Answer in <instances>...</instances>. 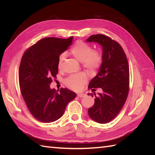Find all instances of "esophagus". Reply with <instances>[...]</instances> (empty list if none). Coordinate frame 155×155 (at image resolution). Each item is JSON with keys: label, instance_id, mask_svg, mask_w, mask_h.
<instances>
[{"label": "esophagus", "instance_id": "esophagus-1", "mask_svg": "<svg viewBox=\"0 0 155 155\" xmlns=\"http://www.w3.org/2000/svg\"><path fill=\"white\" fill-rule=\"evenodd\" d=\"M85 96H86V94H85L84 93H79V94H78V97H80V98L84 97Z\"/></svg>", "mask_w": 155, "mask_h": 155}]
</instances>
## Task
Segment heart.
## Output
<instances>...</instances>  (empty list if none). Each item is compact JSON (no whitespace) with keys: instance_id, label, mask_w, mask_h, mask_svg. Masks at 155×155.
<instances>
[{"instance_id":"heart-1","label":"heart","mask_w":155,"mask_h":155,"mask_svg":"<svg viewBox=\"0 0 155 155\" xmlns=\"http://www.w3.org/2000/svg\"><path fill=\"white\" fill-rule=\"evenodd\" d=\"M71 54L82 62L83 67L90 72H96L103 62V55L97 50H93L91 46L83 41H77L71 49ZM67 57L65 52H62L58 57L57 66L61 68ZM87 76L84 72H78L70 75L64 80V83L72 90L79 91L87 81Z\"/></svg>"}]
</instances>
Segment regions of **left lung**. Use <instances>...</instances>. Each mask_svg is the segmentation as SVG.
<instances>
[{"label":"left lung","instance_id":"8db88e82","mask_svg":"<svg viewBox=\"0 0 155 155\" xmlns=\"http://www.w3.org/2000/svg\"><path fill=\"white\" fill-rule=\"evenodd\" d=\"M87 42H98L103 47V62L88 89L101 88L103 93H88L95 97L94 104L88 110L89 117L97 123L105 124L120 113L129 91V67L127 56L120 44L103 35H93Z\"/></svg>","mask_w":155,"mask_h":155}]
</instances>
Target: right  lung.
Listing matches in <instances>:
<instances>
[{"label":"right lung","instance_id":"right-lung-1","mask_svg":"<svg viewBox=\"0 0 155 155\" xmlns=\"http://www.w3.org/2000/svg\"><path fill=\"white\" fill-rule=\"evenodd\" d=\"M72 38H44L25 51L21 58L18 73L21 93L31 114L42 123L60 118L68 103L77 96L66 88L58 92L50 88L58 72V56L70 47Z\"/></svg>","mask_w":155,"mask_h":155}]
</instances>
